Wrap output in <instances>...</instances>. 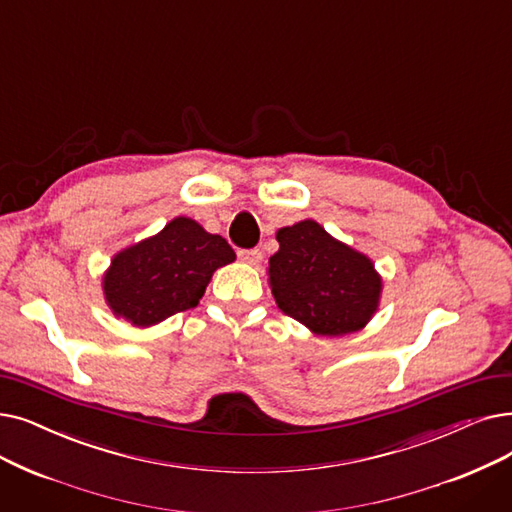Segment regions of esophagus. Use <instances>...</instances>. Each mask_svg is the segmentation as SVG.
<instances>
[{
    "mask_svg": "<svg viewBox=\"0 0 512 512\" xmlns=\"http://www.w3.org/2000/svg\"><path fill=\"white\" fill-rule=\"evenodd\" d=\"M238 257L249 265H259L263 259V253L259 249H244V251H238Z\"/></svg>",
    "mask_w": 512,
    "mask_h": 512,
    "instance_id": "34e87169",
    "label": "esophagus"
}]
</instances>
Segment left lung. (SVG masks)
Listing matches in <instances>:
<instances>
[{
    "instance_id": "obj_1",
    "label": "left lung",
    "mask_w": 512,
    "mask_h": 512,
    "mask_svg": "<svg viewBox=\"0 0 512 512\" xmlns=\"http://www.w3.org/2000/svg\"><path fill=\"white\" fill-rule=\"evenodd\" d=\"M268 282L282 314L314 335L343 337L362 330L376 314L383 276L374 261L330 236L314 219L276 232Z\"/></svg>"
}]
</instances>
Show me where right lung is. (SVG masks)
Masks as SVG:
<instances>
[{
  "label": "right lung",
  "instance_id": "right-lung-1",
  "mask_svg": "<svg viewBox=\"0 0 512 512\" xmlns=\"http://www.w3.org/2000/svg\"><path fill=\"white\" fill-rule=\"evenodd\" d=\"M234 259L226 238L209 234L192 217H173L161 232L110 259L102 276L104 301L115 318L150 328L196 307L213 272Z\"/></svg>",
  "mask_w": 512,
  "mask_h": 512
}]
</instances>
